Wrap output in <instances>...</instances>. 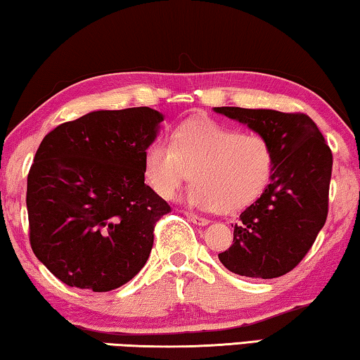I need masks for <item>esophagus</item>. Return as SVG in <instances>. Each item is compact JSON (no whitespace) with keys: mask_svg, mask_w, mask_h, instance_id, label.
I'll list each match as a JSON object with an SVG mask.
<instances>
[{"mask_svg":"<svg viewBox=\"0 0 360 360\" xmlns=\"http://www.w3.org/2000/svg\"><path fill=\"white\" fill-rule=\"evenodd\" d=\"M186 217H187V219H189V221L198 224V226H207V224H208V219L207 218L198 217V214H195V213L186 212Z\"/></svg>","mask_w":360,"mask_h":360,"instance_id":"obj_1","label":"esophagus"}]
</instances>
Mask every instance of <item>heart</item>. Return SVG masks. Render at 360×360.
<instances>
[{"label": "heart", "instance_id": "heart-1", "mask_svg": "<svg viewBox=\"0 0 360 360\" xmlns=\"http://www.w3.org/2000/svg\"><path fill=\"white\" fill-rule=\"evenodd\" d=\"M275 166L271 142L259 132H243L219 122L187 121L171 143L153 141L146 150L143 173L162 198H173L192 178L189 202L203 210L236 213L266 189Z\"/></svg>", "mask_w": 360, "mask_h": 360}]
</instances>
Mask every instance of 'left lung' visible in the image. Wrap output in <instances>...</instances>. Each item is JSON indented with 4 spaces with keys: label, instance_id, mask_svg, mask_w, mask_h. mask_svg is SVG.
Returning a JSON list of instances; mask_svg holds the SVG:
<instances>
[{
    "label": "left lung",
    "instance_id": "8db88e82",
    "mask_svg": "<svg viewBox=\"0 0 360 360\" xmlns=\"http://www.w3.org/2000/svg\"><path fill=\"white\" fill-rule=\"evenodd\" d=\"M264 134L275 152L271 182L239 214L233 245L218 254L229 271L270 280L286 275L307 255L328 214L333 155L304 112L214 108Z\"/></svg>",
    "mask_w": 360,
    "mask_h": 360
}]
</instances>
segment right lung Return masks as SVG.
<instances>
[{"label":"right lung","instance_id":"right-lung-1","mask_svg":"<svg viewBox=\"0 0 360 360\" xmlns=\"http://www.w3.org/2000/svg\"><path fill=\"white\" fill-rule=\"evenodd\" d=\"M162 121L147 106L94 111L43 137L27 176L29 239L68 286L111 291L146 265L171 212L143 173Z\"/></svg>","mask_w":360,"mask_h":360}]
</instances>
